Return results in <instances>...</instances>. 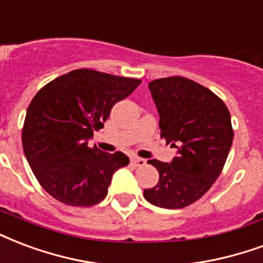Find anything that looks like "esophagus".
Returning <instances> with one entry per match:
<instances>
[{
  "mask_svg": "<svg viewBox=\"0 0 263 263\" xmlns=\"http://www.w3.org/2000/svg\"><path fill=\"white\" fill-rule=\"evenodd\" d=\"M132 163H133L134 166H137V167H141V166H145V159H143V158H139V157H132Z\"/></svg>",
  "mask_w": 263,
  "mask_h": 263,
  "instance_id": "esophagus-1",
  "label": "esophagus"
}]
</instances>
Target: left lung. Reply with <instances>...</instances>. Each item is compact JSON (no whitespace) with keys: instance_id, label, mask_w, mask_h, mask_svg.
I'll return each instance as SVG.
<instances>
[{"instance_id":"obj_1","label":"left lung","mask_w":263,"mask_h":263,"mask_svg":"<svg viewBox=\"0 0 263 263\" xmlns=\"http://www.w3.org/2000/svg\"><path fill=\"white\" fill-rule=\"evenodd\" d=\"M159 112L161 139L177 148L171 163L151 159L159 181L144 198L167 209L189 206L212 187L222 173L233 143L226 104L206 87L183 76L148 84Z\"/></svg>"}]
</instances>
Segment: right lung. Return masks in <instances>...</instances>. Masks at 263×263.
Segmentation results:
<instances>
[{
    "mask_svg": "<svg viewBox=\"0 0 263 263\" xmlns=\"http://www.w3.org/2000/svg\"><path fill=\"white\" fill-rule=\"evenodd\" d=\"M92 69H76L45 84L31 100L22 129L23 151L41 187L59 202L91 206L108 194L112 175L129 165L123 153L88 147L112 106L140 86Z\"/></svg>",
    "mask_w": 263,
    "mask_h": 263,
    "instance_id": "obj_1",
    "label": "right lung"
}]
</instances>
